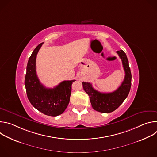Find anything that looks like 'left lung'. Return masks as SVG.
Returning <instances> with one entry per match:
<instances>
[{"instance_id": "8db88e82", "label": "left lung", "mask_w": 157, "mask_h": 157, "mask_svg": "<svg viewBox=\"0 0 157 157\" xmlns=\"http://www.w3.org/2000/svg\"><path fill=\"white\" fill-rule=\"evenodd\" d=\"M122 60L125 71L124 79L115 91L110 93H102L94 89L90 82H82L85 92L89 95L93 108L102 113H109L117 109L127 98L131 87L132 75L126 54L123 50L117 51Z\"/></svg>"}]
</instances>
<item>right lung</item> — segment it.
<instances>
[{
  "instance_id": "right-lung-1",
  "label": "right lung",
  "mask_w": 157,
  "mask_h": 157,
  "mask_svg": "<svg viewBox=\"0 0 157 157\" xmlns=\"http://www.w3.org/2000/svg\"><path fill=\"white\" fill-rule=\"evenodd\" d=\"M42 44L43 43L38 44L29 58L25 86L32 105L43 114L55 117L63 113L68 106L71 85L76 80L63 81L54 88H47L40 82L36 72V58Z\"/></svg>"
}]
</instances>
